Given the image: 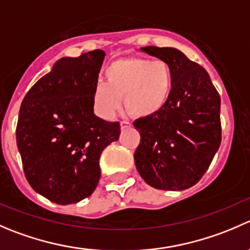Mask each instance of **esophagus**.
Listing matches in <instances>:
<instances>
[{
    "mask_svg": "<svg viewBox=\"0 0 250 250\" xmlns=\"http://www.w3.org/2000/svg\"><path fill=\"white\" fill-rule=\"evenodd\" d=\"M128 127H130V122H128V121H121V128H122V129Z\"/></svg>",
    "mask_w": 250,
    "mask_h": 250,
    "instance_id": "obj_1",
    "label": "esophagus"
}]
</instances>
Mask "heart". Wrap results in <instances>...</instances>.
I'll list each match as a JSON object with an SVG mask.
<instances>
[{"instance_id": "b5f03b06", "label": "heart", "mask_w": 250, "mask_h": 250, "mask_svg": "<svg viewBox=\"0 0 250 250\" xmlns=\"http://www.w3.org/2000/svg\"><path fill=\"white\" fill-rule=\"evenodd\" d=\"M105 79L93 90L94 107L103 118L112 117L123 96L132 115H155L166 105L172 89L171 67L164 60L120 58L105 69Z\"/></svg>"}]
</instances>
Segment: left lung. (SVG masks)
<instances>
[{
	"label": "left lung",
	"instance_id": "1",
	"mask_svg": "<svg viewBox=\"0 0 250 250\" xmlns=\"http://www.w3.org/2000/svg\"><path fill=\"white\" fill-rule=\"evenodd\" d=\"M142 51L169 64L172 89L159 112L133 123L140 133L135 166L154 188L187 189L202 179L221 144V99L208 72L179 50Z\"/></svg>",
	"mask_w": 250,
	"mask_h": 250
}]
</instances>
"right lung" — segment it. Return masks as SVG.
I'll list each match as a JSON object with an SVG mask.
<instances>
[{
  "mask_svg": "<svg viewBox=\"0 0 250 250\" xmlns=\"http://www.w3.org/2000/svg\"><path fill=\"white\" fill-rule=\"evenodd\" d=\"M104 58L103 50L61 58L21 105L16 135L24 174L35 192L56 204H76L93 194L101 152L120 137V122L94 115L93 90Z\"/></svg>",
  "mask_w": 250,
  "mask_h": 250,
  "instance_id": "obj_1",
  "label": "right lung"
}]
</instances>
